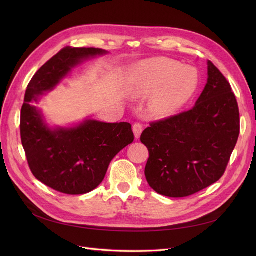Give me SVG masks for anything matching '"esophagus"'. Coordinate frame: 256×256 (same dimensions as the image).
Segmentation results:
<instances>
[{"label": "esophagus", "instance_id": "obj_1", "mask_svg": "<svg viewBox=\"0 0 256 256\" xmlns=\"http://www.w3.org/2000/svg\"><path fill=\"white\" fill-rule=\"evenodd\" d=\"M132 130H134L136 140H138V138H140L141 134H142V131H143V125L140 122H136L134 127H132Z\"/></svg>", "mask_w": 256, "mask_h": 256}]
</instances>
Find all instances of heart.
I'll return each mask as SVG.
<instances>
[{
	"label": "heart",
	"instance_id": "obj_1",
	"mask_svg": "<svg viewBox=\"0 0 256 256\" xmlns=\"http://www.w3.org/2000/svg\"><path fill=\"white\" fill-rule=\"evenodd\" d=\"M198 88V74L190 67L177 62L154 58L136 68L129 92L136 99L150 100V112L164 118L187 104Z\"/></svg>",
	"mask_w": 256,
	"mask_h": 256
}]
</instances>
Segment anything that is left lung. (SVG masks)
Listing matches in <instances>:
<instances>
[{"mask_svg": "<svg viewBox=\"0 0 256 256\" xmlns=\"http://www.w3.org/2000/svg\"><path fill=\"white\" fill-rule=\"evenodd\" d=\"M208 79L191 110L150 122L141 134L148 148L146 180L161 196L184 198L218 182L240 129L230 85L210 60Z\"/></svg>", "mask_w": 256, "mask_h": 256, "instance_id": "obj_1", "label": "left lung"}]
</instances>
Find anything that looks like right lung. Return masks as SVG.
<instances>
[{"instance_id": "add662e5", "label": "right lung", "mask_w": 256, "mask_h": 256, "mask_svg": "<svg viewBox=\"0 0 256 256\" xmlns=\"http://www.w3.org/2000/svg\"><path fill=\"white\" fill-rule=\"evenodd\" d=\"M106 53L96 48L62 49L40 68L26 92L20 134L28 166L38 180L65 194H85L97 188L112 159L134 142L132 129L129 122L95 120L50 128L35 104L74 67Z\"/></svg>"}]
</instances>
